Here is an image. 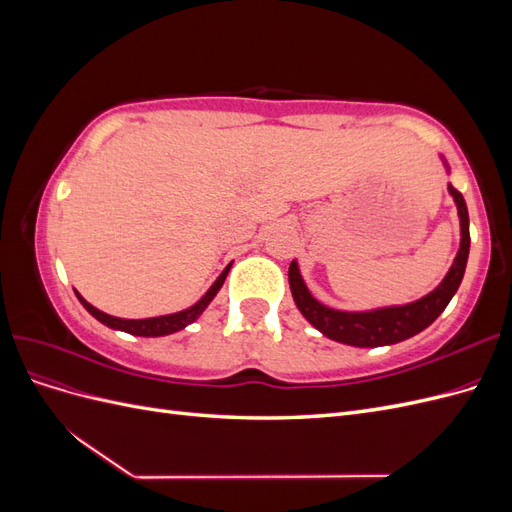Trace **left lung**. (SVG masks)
Segmentation results:
<instances>
[{"mask_svg": "<svg viewBox=\"0 0 512 512\" xmlns=\"http://www.w3.org/2000/svg\"><path fill=\"white\" fill-rule=\"evenodd\" d=\"M448 192H451L457 205L461 243L459 252L453 260V267L448 269L438 288H433L423 299L408 305L380 307L371 309V312H342V309L327 307L312 297V292L307 290L299 273L297 260H292L288 269V282L292 290V299L297 303L299 312L305 316V320L329 339L356 348L391 346L427 329L429 324L444 312L448 301L453 299V294L457 292L463 280V273H466L470 254V218L466 200H463L461 192H457L451 183H448Z\"/></svg>", "mask_w": 512, "mask_h": 512, "instance_id": "8db88e82", "label": "left lung"}]
</instances>
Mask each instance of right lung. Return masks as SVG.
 <instances>
[{
	"label": "right lung",
	"mask_w": 512,
	"mask_h": 512,
	"mask_svg": "<svg viewBox=\"0 0 512 512\" xmlns=\"http://www.w3.org/2000/svg\"><path fill=\"white\" fill-rule=\"evenodd\" d=\"M232 265V262H230ZM230 265L220 273L218 280L213 282V286L205 292V297L200 299L198 303H194L192 307L183 309V312H177V314H168V316H156V318H143V320H128V318H115V316H108L104 312H100V309H96L91 303H87L79 292H76V297H79V301L83 303V307L87 309V312L94 316L96 320H100L102 324H106V327L111 329H117V331H126L130 335H141V337H162V335H170L175 331H181L188 327V324H192L200 314L205 312L207 305L213 301L215 294H218V290L222 288L226 275L230 271Z\"/></svg>",
	"instance_id": "1"
}]
</instances>
